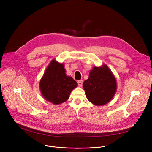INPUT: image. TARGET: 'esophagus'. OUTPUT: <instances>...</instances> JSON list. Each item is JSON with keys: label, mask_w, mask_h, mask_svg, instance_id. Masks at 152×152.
Instances as JSON below:
<instances>
[{"label": "esophagus", "mask_w": 152, "mask_h": 152, "mask_svg": "<svg viewBox=\"0 0 152 152\" xmlns=\"http://www.w3.org/2000/svg\"><path fill=\"white\" fill-rule=\"evenodd\" d=\"M78 83V85H79V86L81 87L82 86V83H83V82H82V80H79L77 82Z\"/></svg>", "instance_id": "esophagus-1"}]
</instances>
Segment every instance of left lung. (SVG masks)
I'll use <instances>...</instances> for the list:
<instances>
[{
    "instance_id": "left-lung-1",
    "label": "left lung",
    "mask_w": 152,
    "mask_h": 152,
    "mask_svg": "<svg viewBox=\"0 0 152 152\" xmlns=\"http://www.w3.org/2000/svg\"><path fill=\"white\" fill-rule=\"evenodd\" d=\"M86 98L96 106L110 102L117 91L115 77L107 65L94 66L89 72L88 79L83 83Z\"/></svg>"
}]
</instances>
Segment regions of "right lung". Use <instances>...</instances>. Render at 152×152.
Returning a JSON list of instances; mask_svg holds the SVG:
<instances>
[{
    "mask_svg": "<svg viewBox=\"0 0 152 152\" xmlns=\"http://www.w3.org/2000/svg\"><path fill=\"white\" fill-rule=\"evenodd\" d=\"M77 86L72 77L66 75L64 64L54 59L48 66L39 83L43 98L54 104L66 102L72 90Z\"/></svg>",
    "mask_w": 152,
    "mask_h": 152,
    "instance_id": "right-lung-1",
    "label": "right lung"
}]
</instances>
